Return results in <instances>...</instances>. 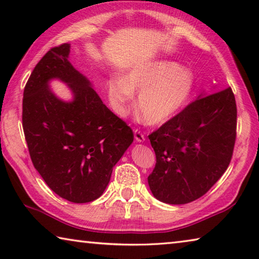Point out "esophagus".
<instances>
[{
  "label": "esophagus",
  "instance_id": "1",
  "mask_svg": "<svg viewBox=\"0 0 259 259\" xmlns=\"http://www.w3.org/2000/svg\"><path fill=\"white\" fill-rule=\"evenodd\" d=\"M134 134H135V139H136V142H138V143H143V142H145V136H144V135L142 134V131H139V130L136 129V130L134 131Z\"/></svg>",
  "mask_w": 259,
  "mask_h": 259
}]
</instances>
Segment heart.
Returning <instances> with one entry per match:
<instances>
[{"instance_id": "1", "label": "heart", "mask_w": 259, "mask_h": 259, "mask_svg": "<svg viewBox=\"0 0 259 259\" xmlns=\"http://www.w3.org/2000/svg\"><path fill=\"white\" fill-rule=\"evenodd\" d=\"M196 84L195 73L176 61L159 59L142 63L124 74L123 78L107 81V93L114 111L124 115L139 93L137 106L144 120L161 124L176 115L191 99Z\"/></svg>"}]
</instances>
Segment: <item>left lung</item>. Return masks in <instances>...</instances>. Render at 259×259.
<instances>
[{"label":"left lung","instance_id":"obj_1","mask_svg":"<svg viewBox=\"0 0 259 259\" xmlns=\"http://www.w3.org/2000/svg\"><path fill=\"white\" fill-rule=\"evenodd\" d=\"M236 137L231 88L200 95L150 138L156 164L150 190L161 202L185 204L204 195L229 166Z\"/></svg>","mask_w":259,"mask_h":259}]
</instances>
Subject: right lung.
Returning a JSON list of instances; mask_svg holds the SVG:
<instances>
[{
  "mask_svg": "<svg viewBox=\"0 0 259 259\" xmlns=\"http://www.w3.org/2000/svg\"><path fill=\"white\" fill-rule=\"evenodd\" d=\"M69 49L68 43L52 48L33 69L24 89L23 128L30 159L47 185L60 198L87 203L103 194L134 134L69 63ZM55 78L72 91L71 102L50 89Z\"/></svg>",
  "mask_w": 259,
  "mask_h": 259,
  "instance_id": "add662e5",
  "label": "right lung"
}]
</instances>
